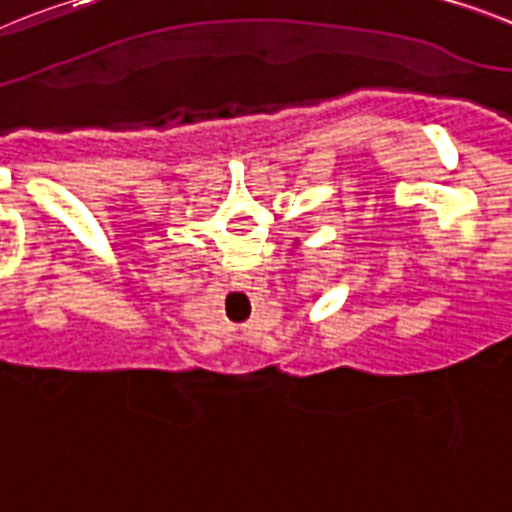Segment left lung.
<instances>
[{"instance_id":"8db88e82","label":"left lung","mask_w":512,"mask_h":512,"mask_svg":"<svg viewBox=\"0 0 512 512\" xmlns=\"http://www.w3.org/2000/svg\"><path fill=\"white\" fill-rule=\"evenodd\" d=\"M295 246H298V243H295Z\"/></svg>"}]
</instances>
